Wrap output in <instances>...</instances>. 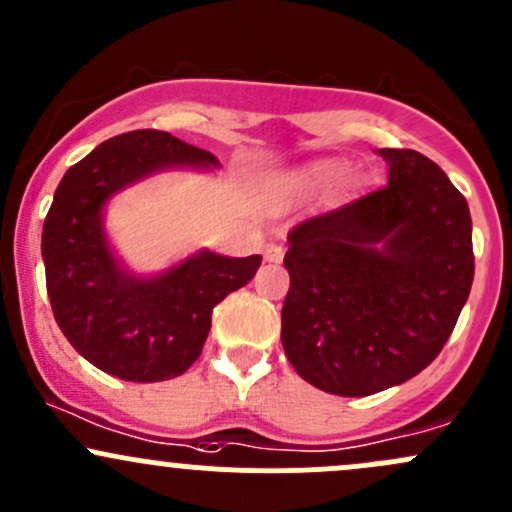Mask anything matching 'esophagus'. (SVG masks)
I'll list each match as a JSON object with an SVG mask.
<instances>
[{
    "mask_svg": "<svg viewBox=\"0 0 512 512\" xmlns=\"http://www.w3.org/2000/svg\"><path fill=\"white\" fill-rule=\"evenodd\" d=\"M263 258H266L268 263H280L283 261V246L268 244L266 249H263Z\"/></svg>",
    "mask_w": 512,
    "mask_h": 512,
    "instance_id": "esophagus-1",
    "label": "esophagus"
}]
</instances>
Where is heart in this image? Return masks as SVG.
I'll return each instance as SVG.
<instances>
[{
	"label": "heart",
	"mask_w": 512,
	"mask_h": 512,
	"mask_svg": "<svg viewBox=\"0 0 512 512\" xmlns=\"http://www.w3.org/2000/svg\"><path fill=\"white\" fill-rule=\"evenodd\" d=\"M344 175V163L337 161V158H322V161L307 163L305 168L300 170V188L302 192L312 197H322L327 195L334 185L342 180Z\"/></svg>",
	"instance_id": "b5f03b06"
}]
</instances>
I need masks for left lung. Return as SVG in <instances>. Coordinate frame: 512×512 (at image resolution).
<instances>
[{
    "label": "left lung",
    "mask_w": 512,
    "mask_h": 512,
    "mask_svg": "<svg viewBox=\"0 0 512 512\" xmlns=\"http://www.w3.org/2000/svg\"><path fill=\"white\" fill-rule=\"evenodd\" d=\"M388 185L288 234L280 342L300 378L344 398L427 368L474 280L471 214L437 163L378 148Z\"/></svg>",
    "instance_id": "left-lung-1"
}]
</instances>
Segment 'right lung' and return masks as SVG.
<instances>
[{
    "label": "right lung",
    "instance_id": "1",
    "mask_svg": "<svg viewBox=\"0 0 512 512\" xmlns=\"http://www.w3.org/2000/svg\"><path fill=\"white\" fill-rule=\"evenodd\" d=\"M170 168H219L210 151L168 131L139 129L104 141L68 168L43 222L41 254L58 327L100 371L156 383L195 364L212 310L256 276L261 256L200 249L161 273L139 276L114 254L104 207L114 195Z\"/></svg>",
    "mask_w": 512,
    "mask_h": 512
}]
</instances>
